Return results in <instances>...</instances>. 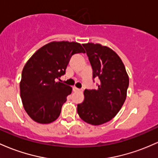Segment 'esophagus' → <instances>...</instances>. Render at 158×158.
<instances>
[{
	"label": "esophagus",
	"mask_w": 158,
	"mask_h": 158,
	"mask_svg": "<svg viewBox=\"0 0 158 158\" xmlns=\"http://www.w3.org/2000/svg\"><path fill=\"white\" fill-rule=\"evenodd\" d=\"M73 91H82V89H79V88H78L76 87H73Z\"/></svg>",
	"instance_id": "1"
}]
</instances>
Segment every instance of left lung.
<instances>
[{"label":"left lung","instance_id":"1","mask_svg":"<svg viewBox=\"0 0 158 158\" xmlns=\"http://www.w3.org/2000/svg\"><path fill=\"white\" fill-rule=\"evenodd\" d=\"M93 70V78L100 83L97 89L84 91L85 100L77 105L79 117L88 124L100 125L117 115L127 98L129 77L120 57L99 43L83 44Z\"/></svg>","mask_w":158,"mask_h":158}]
</instances>
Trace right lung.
I'll return each instance as SVG.
<instances>
[{"mask_svg": "<svg viewBox=\"0 0 158 158\" xmlns=\"http://www.w3.org/2000/svg\"><path fill=\"white\" fill-rule=\"evenodd\" d=\"M78 53H85L80 43L54 41L39 48L25 64L20 95L25 110L34 121L49 124L59 117L72 88L56 80L65 74L71 57Z\"/></svg>", "mask_w": 158, "mask_h": 158, "instance_id": "obj_1", "label": "right lung"}]
</instances>
